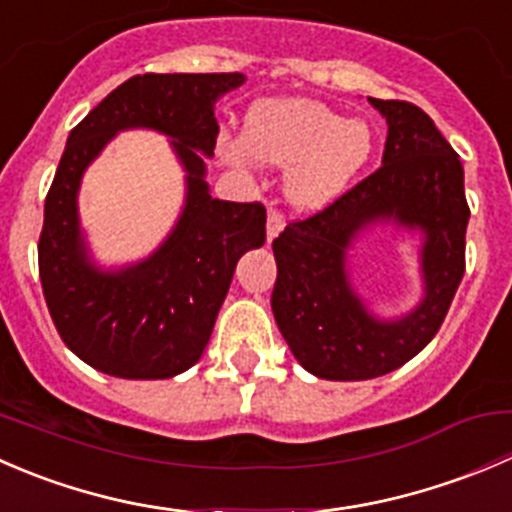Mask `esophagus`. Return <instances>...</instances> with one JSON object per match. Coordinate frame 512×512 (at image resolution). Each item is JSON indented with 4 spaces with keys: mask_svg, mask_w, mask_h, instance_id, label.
Wrapping results in <instances>:
<instances>
[{
    "mask_svg": "<svg viewBox=\"0 0 512 512\" xmlns=\"http://www.w3.org/2000/svg\"><path fill=\"white\" fill-rule=\"evenodd\" d=\"M282 227H285V218H282V213L270 210V215H267V242L275 240V237L282 232Z\"/></svg>",
    "mask_w": 512,
    "mask_h": 512,
    "instance_id": "1",
    "label": "esophagus"
}]
</instances>
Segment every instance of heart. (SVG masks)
Returning a JSON list of instances; mask_svg holds the SVG:
<instances>
[{
	"mask_svg": "<svg viewBox=\"0 0 512 512\" xmlns=\"http://www.w3.org/2000/svg\"><path fill=\"white\" fill-rule=\"evenodd\" d=\"M245 140L220 138V158L242 173L255 170L257 158L289 168V200L304 210L334 203L374 153V131L364 118L344 121L332 108L304 98L252 108Z\"/></svg>",
	"mask_w": 512,
	"mask_h": 512,
	"instance_id": "obj_1",
	"label": "heart"
}]
</instances>
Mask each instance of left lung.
I'll use <instances>...</instances> for the list:
<instances>
[{"label":"left lung","mask_w":512,"mask_h":512,"mask_svg":"<svg viewBox=\"0 0 512 512\" xmlns=\"http://www.w3.org/2000/svg\"><path fill=\"white\" fill-rule=\"evenodd\" d=\"M369 103L389 126L381 168L272 242L277 327L294 359L329 381L376 379L414 359L441 329L466 272L461 158L414 103ZM389 222L424 235V297L404 318L381 320L351 287L346 252L361 231Z\"/></svg>","instance_id":"obj_1"}]
</instances>
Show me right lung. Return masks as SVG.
Listing matches in <instances>:
<instances>
[{
	"mask_svg": "<svg viewBox=\"0 0 512 512\" xmlns=\"http://www.w3.org/2000/svg\"><path fill=\"white\" fill-rule=\"evenodd\" d=\"M245 84L232 74H143L69 133L44 203L39 277L66 347L118 379H170L203 356L237 260L265 242L260 203L210 195L205 158L218 141L215 101ZM151 127L173 137L186 170V205L164 245L146 261L101 271L78 223L83 170L118 130Z\"/></svg>",
	"mask_w": 512,
	"mask_h": 512,
	"instance_id": "1",
	"label": "right lung"
}]
</instances>
